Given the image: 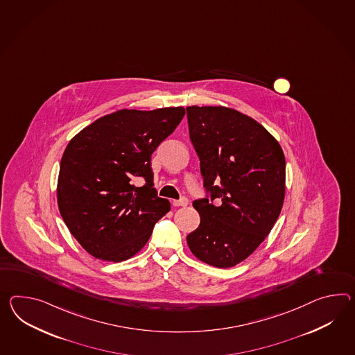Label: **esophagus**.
<instances>
[{
    "mask_svg": "<svg viewBox=\"0 0 355 355\" xmlns=\"http://www.w3.org/2000/svg\"><path fill=\"white\" fill-rule=\"evenodd\" d=\"M187 204H189V200L186 199V198H181L180 200H173L172 201L173 207H186Z\"/></svg>",
    "mask_w": 355,
    "mask_h": 355,
    "instance_id": "1",
    "label": "esophagus"
}]
</instances>
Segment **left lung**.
Listing matches in <instances>:
<instances>
[{
	"label": "left lung",
	"instance_id": "1",
	"mask_svg": "<svg viewBox=\"0 0 355 355\" xmlns=\"http://www.w3.org/2000/svg\"><path fill=\"white\" fill-rule=\"evenodd\" d=\"M186 110L205 191L192 202L200 225L187 236V245L207 264L234 267L264 241L281 213L285 155L268 130L237 110Z\"/></svg>",
	"mask_w": 355,
	"mask_h": 355
}]
</instances>
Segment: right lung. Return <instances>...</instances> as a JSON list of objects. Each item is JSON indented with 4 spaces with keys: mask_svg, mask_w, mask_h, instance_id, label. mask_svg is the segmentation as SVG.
<instances>
[{
    "mask_svg": "<svg viewBox=\"0 0 355 355\" xmlns=\"http://www.w3.org/2000/svg\"><path fill=\"white\" fill-rule=\"evenodd\" d=\"M184 113L183 107L124 109L94 121L68 144L58 205L70 234L95 258L130 259L171 210L154 189L151 155ZM139 178L146 183L137 188Z\"/></svg>",
    "mask_w": 355,
    "mask_h": 355,
    "instance_id": "right-lung-1",
    "label": "right lung"
}]
</instances>
